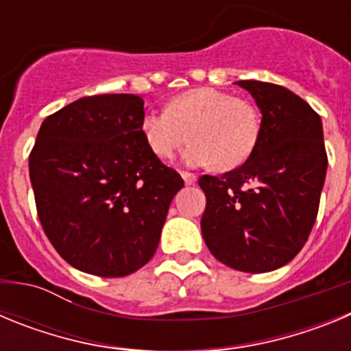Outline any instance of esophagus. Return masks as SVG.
Returning <instances> with one entry per match:
<instances>
[{"label":"esophagus","mask_w":351,"mask_h":351,"mask_svg":"<svg viewBox=\"0 0 351 351\" xmlns=\"http://www.w3.org/2000/svg\"><path fill=\"white\" fill-rule=\"evenodd\" d=\"M181 178L184 179L186 186L195 184V181H197V176H195V173H190V172H181Z\"/></svg>","instance_id":"34e87169"}]
</instances>
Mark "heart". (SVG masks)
Here are the masks:
<instances>
[{
  "instance_id": "heart-1",
  "label": "heart",
  "mask_w": 351,
  "mask_h": 351,
  "mask_svg": "<svg viewBox=\"0 0 351 351\" xmlns=\"http://www.w3.org/2000/svg\"><path fill=\"white\" fill-rule=\"evenodd\" d=\"M145 142L156 156L170 158L190 133L182 160L188 165L230 170L243 165L260 133L256 108L246 100L214 88H197L173 96L165 112L149 110L141 121Z\"/></svg>"
}]
</instances>
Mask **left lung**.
I'll use <instances>...</instances> for the list:
<instances>
[{
    "instance_id": "1",
    "label": "left lung",
    "mask_w": 351,
    "mask_h": 351,
    "mask_svg": "<svg viewBox=\"0 0 351 351\" xmlns=\"http://www.w3.org/2000/svg\"><path fill=\"white\" fill-rule=\"evenodd\" d=\"M262 112L251 156L219 178L202 176V235L219 262L243 272L283 267L315 225L327 172L320 116L290 89L239 80Z\"/></svg>"
}]
</instances>
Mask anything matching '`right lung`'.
I'll return each mask as SVG.
<instances>
[{
	"mask_svg": "<svg viewBox=\"0 0 351 351\" xmlns=\"http://www.w3.org/2000/svg\"><path fill=\"white\" fill-rule=\"evenodd\" d=\"M137 95L84 96L45 117L29 154L36 213L54 250L88 274L144 267L184 186L141 130Z\"/></svg>",
	"mask_w": 351,
	"mask_h": 351,
	"instance_id": "right-lung-1",
	"label": "right lung"
}]
</instances>
